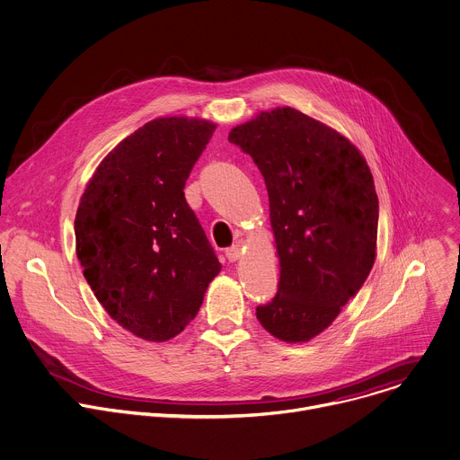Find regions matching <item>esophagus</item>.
I'll list each match as a JSON object with an SVG mask.
<instances>
[{"instance_id": "1", "label": "esophagus", "mask_w": 460, "mask_h": 460, "mask_svg": "<svg viewBox=\"0 0 460 460\" xmlns=\"http://www.w3.org/2000/svg\"><path fill=\"white\" fill-rule=\"evenodd\" d=\"M226 256H227V260H229V261H236V260H240V256H242V249H240V245H233V247L226 249Z\"/></svg>"}]
</instances>
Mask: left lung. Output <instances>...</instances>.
<instances>
[{
    "mask_svg": "<svg viewBox=\"0 0 460 460\" xmlns=\"http://www.w3.org/2000/svg\"><path fill=\"white\" fill-rule=\"evenodd\" d=\"M229 142L263 175L279 258L278 292L256 318L274 338L305 343L372 270L379 202L370 168L347 137L288 106L233 128Z\"/></svg>",
    "mask_w": 460,
    "mask_h": 460,
    "instance_id": "1",
    "label": "left lung"
}]
</instances>
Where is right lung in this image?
<instances>
[{
  "label": "right lung",
  "mask_w": 460,
  "mask_h": 460,
  "mask_svg": "<svg viewBox=\"0 0 460 460\" xmlns=\"http://www.w3.org/2000/svg\"><path fill=\"white\" fill-rule=\"evenodd\" d=\"M217 124L159 117L102 159L75 215L83 274L106 313L146 341H168L197 316L222 265L184 197Z\"/></svg>",
  "instance_id": "1"
}]
</instances>
